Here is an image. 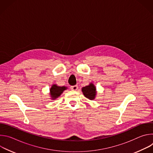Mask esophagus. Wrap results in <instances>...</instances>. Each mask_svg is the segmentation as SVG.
<instances>
[{
	"mask_svg": "<svg viewBox=\"0 0 153 153\" xmlns=\"http://www.w3.org/2000/svg\"><path fill=\"white\" fill-rule=\"evenodd\" d=\"M71 89L73 91H76L78 89V86L77 85H74V86H71Z\"/></svg>",
	"mask_w": 153,
	"mask_h": 153,
	"instance_id": "obj_1",
	"label": "esophagus"
}]
</instances>
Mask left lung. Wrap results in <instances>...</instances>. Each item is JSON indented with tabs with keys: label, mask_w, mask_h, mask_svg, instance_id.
Masks as SVG:
<instances>
[{
	"label": "left lung",
	"mask_w": 153,
	"mask_h": 153,
	"mask_svg": "<svg viewBox=\"0 0 153 153\" xmlns=\"http://www.w3.org/2000/svg\"><path fill=\"white\" fill-rule=\"evenodd\" d=\"M82 91L86 98L91 100L95 99L97 95L96 87L93 83H90L88 85L82 87Z\"/></svg>",
	"instance_id": "left-lung-1"
}]
</instances>
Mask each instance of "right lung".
I'll use <instances>...</instances> for the list:
<instances>
[{
	"instance_id": "1",
	"label": "right lung",
	"mask_w": 153,
	"mask_h": 153,
	"mask_svg": "<svg viewBox=\"0 0 153 153\" xmlns=\"http://www.w3.org/2000/svg\"><path fill=\"white\" fill-rule=\"evenodd\" d=\"M68 88L67 86H58L56 84L52 85L50 89V95L51 100H56L60 96V95L63 93V92L67 90Z\"/></svg>"
}]
</instances>
